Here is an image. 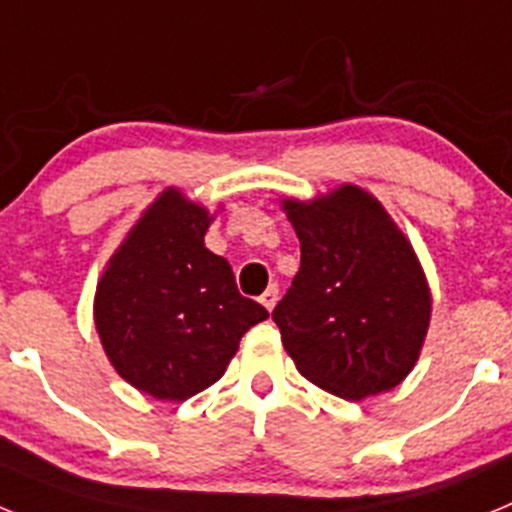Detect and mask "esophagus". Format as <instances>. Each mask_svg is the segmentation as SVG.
<instances>
[{"instance_id": "34e87169", "label": "esophagus", "mask_w": 512, "mask_h": 512, "mask_svg": "<svg viewBox=\"0 0 512 512\" xmlns=\"http://www.w3.org/2000/svg\"><path fill=\"white\" fill-rule=\"evenodd\" d=\"M261 300V305L266 307V310H274V305H277V300H279V289H277V284H271V287H266V292L264 295L259 297Z\"/></svg>"}]
</instances>
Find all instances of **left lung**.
Wrapping results in <instances>:
<instances>
[{
	"instance_id": "obj_1",
	"label": "left lung",
	"mask_w": 512,
	"mask_h": 512,
	"mask_svg": "<svg viewBox=\"0 0 512 512\" xmlns=\"http://www.w3.org/2000/svg\"><path fill=\"white\" fill-rule=\"evenodd\" d=\"M300 271L271 318L297 372L343 400L379 395L413 372L431 323V289L382 202L341 184L282 200Z\"/></svg>"
}]
</instances>
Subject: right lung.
Segmentation results:
<instances>
[{
	"label": "right lung",
	"mask_w": 512,
	"mask_h": 512,
	"mask_svg": "<svg viewBox=\"0 0 512 512\" xmlns=\"http://www.w3.org/2000/svg\"><path fill=\"white\" fill-rule=\"evenodd\" d=\"M212 215L169 187L143 212L94 295V325L115 372L156 400L182 402L223 377L243 333L269 318L205 246Z\"/></svg>",
	"instance_id": "add662e5"
}]
</instances>
